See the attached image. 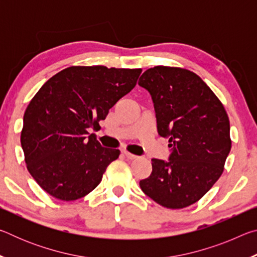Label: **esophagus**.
Listing matches in <instances>:
<instances>
[{
    "instance_id": "esophagus-1",
    "label": "esophagus",
    "mask_w": 257,
    "mask_h": 257,
    "mask_svg": "<svg viewBox=\"0 0 257 257\" xmlns=\"http://www.w3.org/2000/svg\"><path fill=\"white\" fill-rule=\"evenodd\" d=\"M122 153H123V155L125 156V158L129 159V160H136V159L138 158L137 155H134V154H132V153H129V152L125 151V150L122 151Z\"/></svg>"
}]
</instances>
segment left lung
Masks as SVG:
<instances>
[{
	"instance_id": "left-lung-1",
	"label": "left lung",
	"mask_w": 257,
	"mask_h": 257,
	"mask_svg": "<svg viewBox=\"0 0 257 257\" xmlns=\"http://www.w3.org/2000/svg\"><path fill=\"white\" fill-rule=\"evenodd\" d=\"M151 94L158 133L169 139L168 161L152 159L142 190L167 208H184L201 199L223 172L231 150L230 123L222 103L196 73L158 66L139 78Z\"/></svg>"
}]
</instances>
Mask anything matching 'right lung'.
Segmentation results:
<instances>
[{"mask_svg":"<svg viewBox=\"0 0 257 257\" xmlns=\"http://www.w3.org/2000/svg\"><path fill=\"white\" fill-rule=\"evenodd\" d=\"M141 72L70 67L41 87L26 108L20 141L29 173L47 194L69 202L96 188L120 151L103 147L88 130L136 86Z\"/></svg>","mask_w":257,"mask_h":257,"instance_id":"add662e5","label":"right lung"}]
</instances>
